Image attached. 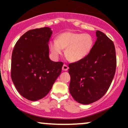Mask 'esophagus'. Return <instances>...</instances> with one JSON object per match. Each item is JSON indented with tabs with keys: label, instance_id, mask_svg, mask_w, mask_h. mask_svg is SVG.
Instances as JSON below:
<instances>
[{
	"label": "esophagus",
	"instance_id": "esophagus-1",
	"mask_svg": "<svg viewBox=\"0 0 128 128\" xmlns=\"http://www.w3.org/2000/svg\"><path fill=\"white\" fill-rule=\"evenodd\" d=\"M68 67L67 66L66 64H64V65L62 66V70H64V71H67V70H68Z\"/></svg>",
	"mask_w": 128,
	"mask_h": 128
}]
</instances>
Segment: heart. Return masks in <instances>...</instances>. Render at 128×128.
Wrapping results in <instances>:
<instances>
[{"label": "heart", "instance_id": "obj_1", "mask_svg": "<svg viewBox=\"0 0 128 128\" xmlns=\"http://www.w3.org/2000/svg\"><path fill=\"white\" fill-rule=\"evenodd\" d=\"M94 44L92 36L89 34L67 32L58 36L57 40L50 43V49L55 56L61 55L66 49V56L71 61L82 60L90 54Z\"/></svg>", "mask_w": 128, "mask_h": 128}]
</instances>
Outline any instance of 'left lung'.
Segmentation results:
<instances>
[{"label":"left lung","instance_id":"8db88e82","mask_svg":"<svg viewBox=\"0 0 128 128\" xmlns=\"http://www.w3.org/2000/svg\"><path fill=\"white\" fill-rule=\"evenodd\" d=\"M97 40L85 58L68 64L69 91L79 104H92L102 98L115 74L117 60L114 42L100 30Z\"/></svg>","mask_w":128,"mask_h":128}]
</instances>
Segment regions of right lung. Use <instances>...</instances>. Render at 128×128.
I'll return each mask as SVG.
<instances>
[{
    "instance_id": "obj_1",
    "label": "right lung",
    "mask_w": 128,
    "mask_h": 128,
    "mask_svg": "<svg viewBox=\"0 0 128 128\" xmlns=\"http://www.w3.org/2000/svg\"><path fill=\"white\" fill-rule=\"evenodd\" d=\"M52 30L48 27L27 31L17 41L12 53L11 79L22 96L32 101L49 93L60 75L62 62L49 59L48 42Z\"/></svg>"
}]
</instances>
